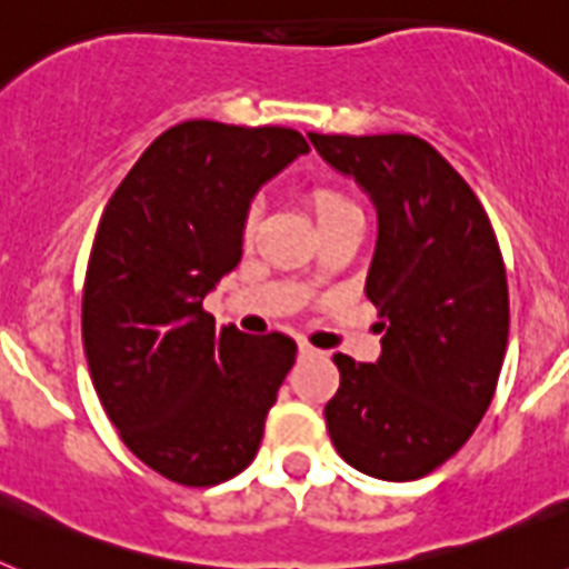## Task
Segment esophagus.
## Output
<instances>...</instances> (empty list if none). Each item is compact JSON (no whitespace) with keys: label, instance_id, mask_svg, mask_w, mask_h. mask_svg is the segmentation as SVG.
I'll return each instance as SVG.
<instances>
[{"label":"esophagus","instance_id":"esophagus-1","mask_svg":"<svg viewBox=\"0 0 569 569\" xmlns=\"http://www.w3.org/2000/svg\"><path fill=\"white\" fill-rule=\"evenodd\" d=\"M313 356H319V350L310 345H305V341H299V359H313Z\"/></svg>","mask_w":569,"mask_h":569}]
</instances>
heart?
Listing matches in <instances>:
<instances>
[{
    "label": "heart",
    "mask_w": 569,
    "mask_h": 569,
    "mask_svg": "<svg viewBox=\"0 0 569 569\" xmlns=\"http://www.w3.org/2000/svg\"><path fill=\"white\" fill-rule=\"evenodd\" d=\"M305 202H308L310 210H313L319 228H321V224L333 222V219H339V216L359 210L353 202H350V199H347V196H341L339 190L321 188V184H316V188H310L308 193H305ZM256 228H259V210L250 208L248 213H244V222H241V233H244V241L253 239ZM313 273H316V270H310L308 276H313Z\"/></svg>",
    "instance_id": "b5f03b06"
}]
</instances>
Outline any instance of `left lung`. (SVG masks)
Here are the masks:
<instances>
[{"mask_svg":"<svg viewBox=\"0 0 569 569\" xmlns=\"http://www.w3.org/2000/svg\"><path fill=\"white\" fill-rule=\"evenodd\" d=\"M308 139L379 213L365 293L381 316V356H333L330 441L373 479H421L459 453L499 385L510 333L499 239L479 196L419 136Z\"/></svg>","mask_w":569,"mask_h":569,"instance_id":"left-lung-1","label":"left lung"}]
</instances>
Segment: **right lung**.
<instances>
[{
  "label": "right lung",
  "mask_w": 569,
  "mask_h": 569,
  "mask_svg": "<svg viewBox=\"0 0 569 569\" xmlns=\"http://www.w3.org/2000/svg\"><path fill=\"white\" fill-rule=\"evenodd\" d=\"M308 150L293 128L190 119L153 139L102 213L82 293L90 379L130 453L176 485L253 461L296 361L293 339L216 328L202 301L239 264L256 190Z\"/></svg>",
  "instance_id": "1"
}]
</instances>
